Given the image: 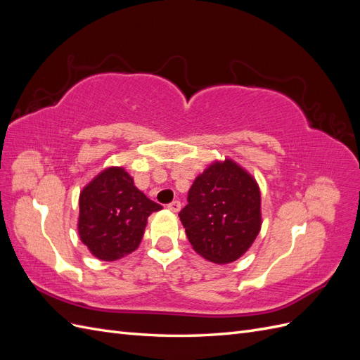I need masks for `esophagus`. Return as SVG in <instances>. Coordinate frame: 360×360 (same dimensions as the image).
Masks as SVG:
<instances>
[{"label":"esophagus","instance_id":"esophagus-1","mask_svg":"<svg viewBox=\"0 0 360 360\" xmlns=\"http://www.w3.org/2000/svg\"><path fill=\"white\" fill-rule=\"evenodd\" d=\"M180 209H181V202L180 201H172V202L168 204V210H171L172 213L180 212Z\"/></svg>","mask_w":360,"mask_h":360}]
</instances>
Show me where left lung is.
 <instances>
[{
  "mask_svg": "<svg viewBox=\"0 0 360 360\" xmlns=\"http://www.w3.org/2000/svg\"><path fill=\"white\" fill-rule=\"evenodd\" d=\"M179 216L195 252L216 264L233 263L259 233V188L234 160H216L195 179Z\"/></svg>",
  "mask_w": 360,
  "mask_h": 360,
  "instance_id": "8db88e82",
  "label": "left lung"
}]
</instances>
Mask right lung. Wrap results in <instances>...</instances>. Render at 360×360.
Wrapping results in <instances>:
<instances>
[{
	"mask_svg": "<svg viewBox=\"0 0 360 360\" xmlns=\"http://www.w3.org/2000/svg\"><path fill=\"white\" fill-rule=\"evenodd\" d=\"M160 209L135 186L124 168H106L79 193L81 242L102 261L123 258L139 246L148 216Z\"/></svg>",
	"mask_w": 360,
	"mask_h": 360,
	"instance_id": "add662e5",
	"label": "right lung"
}]
</instances>
